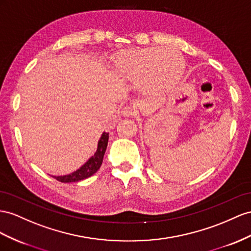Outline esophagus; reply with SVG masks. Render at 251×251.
I'll return each mask as SVG.
<instances>
[{
    "mask_svg": "<svg viewBox=\"0 0 251 251\" xmlns=\"http://www.w3.org/2000/svg\"><path fill=\"white\" fill-rule=\"evenodd\" d=\"M121 113H122V115H123V117H127V118H133V117H136V115H137V111L134 110L132 107H129V106H126L123 109H122Z\"/></svg>",
    "mask_w": 251,
    "mask_h": 251,
    "instance_id": "1",
    "label": "esophagus"
}]
</instances>
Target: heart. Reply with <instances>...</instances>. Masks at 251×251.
Segmentation results:
<instances>
[{
    "mask_svg": "<svg viewBox=\"0 0 251 251\" xmlns=\"http://www.w3.org/2000/svg\"><path fill=\"white\" fill-rule=\"evenodd\" d=\"M118 78L155 93L174 85L184 72V58L176 50L146 48L126 50L113 60Z\"/></svg>",
    "mask_w": 251,
    "mask_h": 251,
    "instance_id": "obj_1",
    "label": "heart"
}]
</instances>
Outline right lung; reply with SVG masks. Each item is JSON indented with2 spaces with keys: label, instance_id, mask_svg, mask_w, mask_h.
Returning a JSON list of instances; mask_svg holds the SVG:
<instances>
[{
  "label": "right lung",
  "instance_id": "1",
  "mask_svg": "<svg viewBox=\"0 0 251 251\" xmlns=\"http://www.w3.org/2000/svg\"><path fill=\"white\" fill-rule=\"evenodd\" d=\"M108 139H109V133L102 132L101 137L98 143V150H96L94 155L90 158L88 161L81 166V168L76 170L73 173H71L69 175L53 176V177L56 179V180L66 183V182L79 181V180H82V179H86L95 174V173L100 170V165L102 163V159H104V155L108 145Z\"/></svg>",
  "mask_w": 251,
  "mask_h": 251
}]
</instances>
